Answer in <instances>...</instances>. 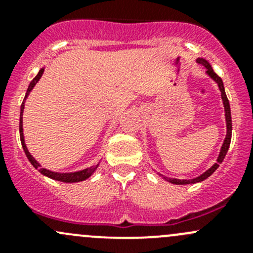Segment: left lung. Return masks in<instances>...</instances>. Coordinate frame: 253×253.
Wrapping results in <instances>:
<instances>
[{
  "label": "left lung",
  "instance_id": "1",
  "mask_svg": "<svg viewBox=\"0 0 253 253\" xmlns=\"http://www.w3.org/2000/svg\"><path fill=\"white\" fill-rule=\"evenodd\" d=\"M196 62L202 65L203 67H206V75L208 76L209 78L213 79L216 84H218V88L220 90V96H221V100H223V105H224V111H225V122H226V136L225 139H224L223 144H221L220 148V152H219L218 158H216V162L209 168L208 170H206L203 174H201L197 177H193V178H185V180H180V178H174V177H168V176L162 175V174H158L159 176H162V178H164L165 181L168 182H171L175 183V185H191V183H197L201 182V181H205L206 178H208L209 176L213 174L216 169L219 168V164H221L225 158L226 153H228L229 149V145H230V141H231V131H233V124H231V111H230V104H229L228 98H226V94H225V89H224V84L221 78L216 75L215 72L213 71L211 68V63L206 60V58L202 57H197L196 58Z\"/></svg>",
  "mask_w": 253,
  "mask_h": 253
}]
</instances>
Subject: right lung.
I'll use <instances>...</instances> for the list:
<instances>
[{
	"instance_id": "right-lung-1",
	"label": "right lung",
	"mask_w": 253,
	"mask_h": 253,
	"mask_svg": "<svg viewBox=\"0 0 253 253\" xmlns=\"http://www.w3.org/2000/svg\"><path fill=\"white\" fill-rule=\"evenodd\" d=\"M44 70L45 67H42L40 68V71L38 72V75L35 76V78L33 79L32 82H30L29 86H28V90L27 93H25V96H24V100H23L22 105H20V116H19V134H20V142H22V147H23V150H24L25 155H27V158L29 159V162L32 163L33 167L35 168L37 170H39L40 174H42L44 176H46V177H50L52 178V180H56V181H61V182H67V183H72V182H81V181H84L86 180L88 177H90V175L93 174L94 171L96 170V168L99 167V164L94 165V167H89V168H85V169L83 170H78V171H72V172H57V171H52V170H48L46 168L42 167V164H40L39 162H38L37 159H35L34 157H33L32 154H30V152L28 150L27 148V144H25V139H24V133H23V112H24V106H25V100L28 99V96H29L30 91L34 89V86L37 85L38 82L40 81V78H42V73H44ZM100 163V162H99Z\"/></svg>"
}]
</instances>
